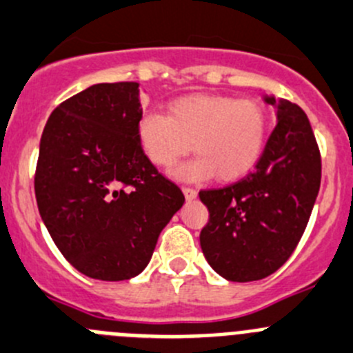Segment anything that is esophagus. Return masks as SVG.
Listing matches in <instances>:
<instances>
[{
  "label": "esophagus",
  "mask_w": 353,
  "mask_h": 353,
  "mask_svg": "<svg viewBox=\"0 0 353 353\" xmlns=\"http://www.w3.org/2000/svg\"><path fill=\"white\" fill-rule=\"evenodd\" d=\"M182 192H183V196H185L187 201H192L197 197V190L192 189V187H183Z\"/></svg>",
  "instance_id": "34e87169"
}]
</instances>
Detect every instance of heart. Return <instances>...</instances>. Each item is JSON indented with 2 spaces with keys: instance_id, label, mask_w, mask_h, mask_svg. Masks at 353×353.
<instances>
[{
  "instance_id": "obj_1",
  "label": "heart",
  "mask_w": 353,
  "mask_h": 353,
  "mask_svg": "<svg viewBox=\"0 0 353 353\" xmlns=\"http://www.w3.org/2000/svg\"><path fill=\"white\" fill-rule=\"evenodd\" d=\"M137 135L145 156L161 168L173 166L194 147L197 156L174 168V179L199 182L216 174L221 182H232L260 161L268 116L258 100L196 93L173 100L168 116L143 112Z\"/></svg>"
}]
</instances>
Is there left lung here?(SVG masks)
I'll use <instances>...</instances> for the list:
<instances>
[{"instance_id":"obj_1","label":"left lung","mask_w":353,"mask_h":353,"mask_svg":"<svg viewBox=\"0 0 353 353\" xmlns=\"http://www.w3.org/2000/svg\"><path fill=\"white\" fill-rule=\"evenodd\" d=\"M263 100L277 109V124L254 171L232 185L199 192L210 211L201 250L232 283L260 281L286 263L321 187V152L307 114L288 100Z\"/></svg>"}]
</instances>
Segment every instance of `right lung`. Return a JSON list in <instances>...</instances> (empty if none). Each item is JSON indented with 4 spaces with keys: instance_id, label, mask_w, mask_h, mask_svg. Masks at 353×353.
Returning a JSON list of instances; mask_svg holds the SVG:
<instances>
[{
    "instance_id": "right-lung-1",
    "label": "right lung",
    "mask_w": 353,
    "mask_h": 353,
    "mask_svg": "<svg viewBox=\"0 0 353 353\" xmlns=\"http://www.w3.org/2000/svg\"><path fill=\"white\" fill-rule=\"evenodd\" d=\"M139 83H99L60 103L39 143L34 190L53 243L81 274L126 281L185 203L143 154Z\"/></svg>"
}]
</instances>
